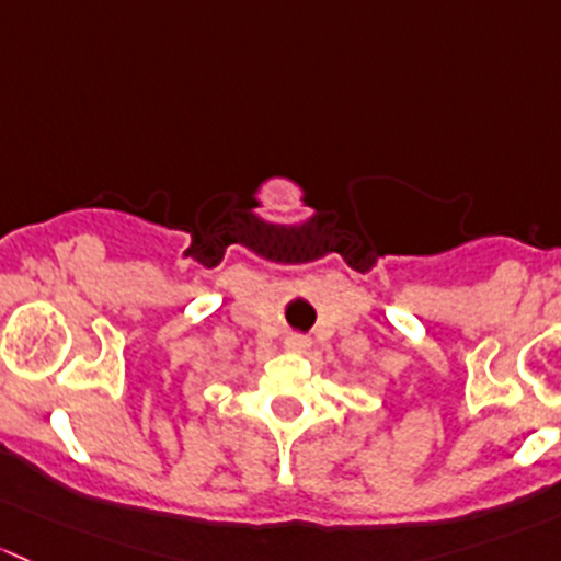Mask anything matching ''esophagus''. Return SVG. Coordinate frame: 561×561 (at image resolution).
Here are the masks:
<instances>
[{"label": "esophagus", "instance_id": "34e87169", "mask_svg": "<svg viewBox=\"0 0 561 561\" xmlns=\"http://www.w3.org/2000/svg\"><path fill=\"white\" fill-rule=\"evenodd\" d=\"M283 345H286V351H291V354H302V351L310 348V337H305V334H288Z\"/></svg>", "mask_w": 561, "mask_h": 561}]
</instances>
